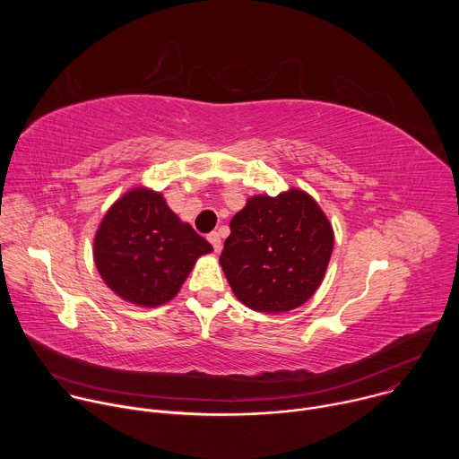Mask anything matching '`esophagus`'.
<instances>
[{
    "instance_id": "34e87169",
    "label": "esophagus",
    "mask_w": 459,
    "mask_h": 459,
    "mask_svg": "<svg viewBox=\"0 0 459 459\" xmlns=\"http://www.w3.org/2000/svg\"><path fill=\"white\" fill-rule=\"evenodd\" d=\"M207 239L212 243V247H214V250L216 252H220L221 250V236H220V232H211L209 236H207Z\"/></svg>"
}]
</instances>
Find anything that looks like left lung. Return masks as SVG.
Here are the masks:
<instances>
[{
	"instance_id": "obj_1",
	"label": "left lung",
	"mask_w": 459,
	"mask_h": 459,
	"mask_svg": "<svg viewBox=\"0 0 459 459\" xmlns=\"http://www.w3.org/2000/svg\"><path fill=\"white\" fill-rule=\"evenodd\" d=\"M334 248L333 225L299 188L254 195L232 218L220 265L236 298L257 312H287L321 285Z\"/></svg>"
}]
</instances>
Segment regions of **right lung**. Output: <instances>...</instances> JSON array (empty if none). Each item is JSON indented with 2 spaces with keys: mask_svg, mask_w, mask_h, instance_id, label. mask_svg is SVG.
<instances>
[{
  "mask_svg": "<svg viewBox=\"0 0 459 459\" xmlns=\"http://www.w3.org/2000/svg\"><path fill=\"white\" fill-rule=\"evenodd\" d=\"M212 245L183 223L161 192L136 186L107 211L94 238L101 280L121 299L140 307L170 301L195 259Z\"/></svg>",
  "mask_w": 459,
  "mask_h": 459,
  "instance_id": "right-lung-1",
  "label": "right lung"
}]
</instances>
